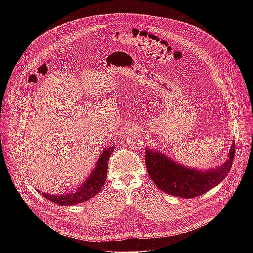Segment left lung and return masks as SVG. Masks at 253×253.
Returning <instances> with one entry per match:
<instances>
[{
	"mask_svg": "<svg viewBox=\"0 0 253 253\" xmlns=\"http://www.w3.org/2000/svg\"><path fill=\"white\" fill-rule=\"evenodd\" d=\"M145 152L148 174L160 190L178 197L194 198L219 184L227 176L233 163L235 144L233 142L224 164L206 171L182 166L153 149L146 148Z\"/></svg>",
	"mask_w": 253,
	"mask_h": 253,
	"instance_id": "8db88e82",
	"label": "left lung"
}]
</instances>
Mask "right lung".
Returning a JSON list of instances; mask_svg holds the SVG:
<instances>
[{"label": "right lung", "mask_w": 253, "mask_h": 253, "mask_svg": "<svg viewBox=\"0 0 253 253\" xmlns=\"http://www.w3.org/2000/svg\"><path fill=\"white\" fill-rule=\"evenodd\" d=\"M114 149L115 147H108L104 149L103 153L100 155L97 161L95 169L91 172V174L85 180L84 183L76 189V191L69 192L66 194H61V195L42 192V195L46 199L50 200L51 202H54L61 206L79 204L89 200L90 198H92L93 196H95L97 193L100 192L102 186L106 181L108 160H109Z\"/></svg>", "instance_id": "add662e5"}]
</instances>
